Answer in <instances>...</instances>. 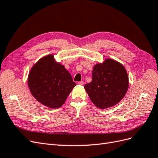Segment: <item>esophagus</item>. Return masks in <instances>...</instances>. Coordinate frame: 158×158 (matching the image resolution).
Returning <instances> with one entry per match:
<instances>
[{"label":"esophagus","mask_w":158,"mask_h":158,"mask_svg":"<svg viewBox=\"0 0 158 158\" xmlns=\"http://www.w3.org/2000/svg\"><path fill=\"white\" fill-rule=\"evenodd\" d=\"M78 85H83L84 84V81H80V82H78Z\"/></svg>","instance_id":"1"}]
</instances>
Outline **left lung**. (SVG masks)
<instances>
[{"label": "left lung", "mask_w": 158, "mask_h": 158, "mask_svg": "<svg viewBox=\"0 0 158 158\" xmlns=\"http://www.w3.org/2000/svg\"><path fill=\"white\" fill-rule=\"evenodd\" d=\"M128 87V78L123 65L113 59L94 66L92 80L84 85L90 99L99 109L117 104L125 96Z\"/></svg>", "instance_id": "obj_1"}]
</instances>
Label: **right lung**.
<instances>
[{"label": "right lung", "instance_id": "obj_1", "mask_svg": "<svg viewBox=\"0 0 158 158\" xmlns=\"http://www.w3.org/2000/svg\"><path fill=\"white\" fill-rule=\"evenodd\" d=\"M28 85L33 96L50 108L64 104L76 84L63 65L55 62L49 55L43 57L31 69Z\"/></svg>", "mask_w": 158, "mask_h": 158}]
</instances>
